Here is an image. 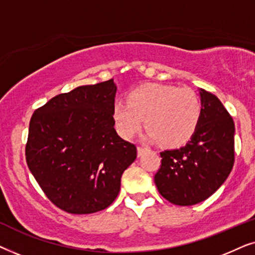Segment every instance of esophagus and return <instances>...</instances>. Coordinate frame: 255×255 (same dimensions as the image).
I'll return each instance as SVG.
<instances>
[{
  "label": "esophagus",
  "mask_w": 255,
  "mask_h": 255,
  "mask_svg": "<svg viewBox=\"0 0 255 255\" xmlns=\"http://www.w3.org/2000/svg\"><path fill=\"white\" fill-rule=\"evenodd\" d=\"M147 149H148V148L145 147V146H138V155L140 156V155L142 154V153L147 151Z\"/></svg>",
  "instance_id": "obj_1"
}]
</instances>
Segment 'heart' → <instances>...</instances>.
Wrapping results in <instances>:
<instances>
[{
    "mask_svg": "<svg viewBox=\"0 0 255 255\" xmlns=\"http://www.w3.org/2000/svg\"><path fill=\"white\" fill-rule=\"evenodd\" d=\"M202 116L200 97L188 87L146 83L132 89L128 102L116 101L113 108L118 133L130 139L148 128V139L176 147L184 145L196 133Z\"/></svg>",
    "mask_w": 255,
    "mask_h": 255,
    "instance_id": "obj_1",
    "label": "heart"
}]
</instances>
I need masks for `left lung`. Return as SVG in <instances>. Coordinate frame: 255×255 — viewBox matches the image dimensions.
I'll return each mask as SVG.
<instances>
[{
  "mask_svg": "<svg viewBox=\"0 0 255 255\" xmlns=\"http://www.w3.org/2000/svg\"><path fill=\"white\" fill-rule=\"evenodd\" d=\"M202 116L183 147L160 153L154 175L159 193L175 205H194L210 197L228 179L235 163V122L214 94L200 89Z\"/></svg>",
  "mask_w": 255,
  "mask_h": 255,
  "instance_id": "1",
  "label": "left lung"
}]
</instances>
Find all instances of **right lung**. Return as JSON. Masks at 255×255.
I'll return each mask as SVG.
<instances>
[{
    "mask_svg": "<svg viewBox=\"0 0 255 255\" xmlns=\"http://www.w3.org/2000/svg\"><path fill=\"white\" fill-rule=\"evenodd\" d=\"M114 80L59 94L31 117L25 158L48 200L73 215L109 207L137 147L117 134Z\"/></svg>",
    "mask_w": 255,
    "mask_h": 255,
    "instance_id": "right-lung-1",
    "label": "right lung"
}]
</instances>
